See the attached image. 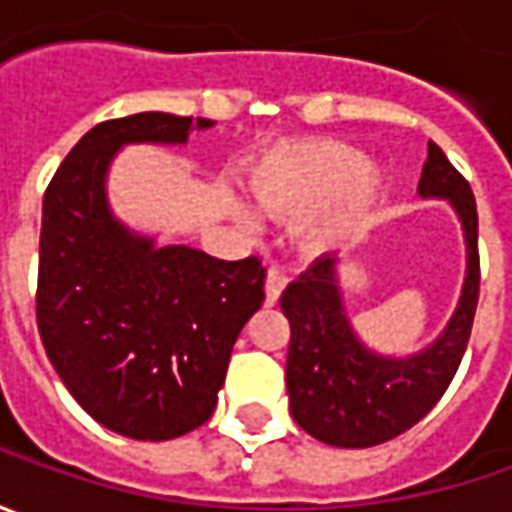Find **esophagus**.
<instances>
[{
    "label": "esophagus",
    "instance_id": "obj_1",
    "mask_svg": "<svg viewBox=\"0 0 512 512\" xmlns=\"http://www.w3.org/2000/svg\"><path fill=\"white\" fill-rule=\"evenodd\" d=\"M285 285H287L285 273H282V270H276V267H270V270H267V279H265L267 305H276V302H279V296H282Z\"/></svg>",
    "mask_w": 512,
    "mask_h": 512
}]
</instances>
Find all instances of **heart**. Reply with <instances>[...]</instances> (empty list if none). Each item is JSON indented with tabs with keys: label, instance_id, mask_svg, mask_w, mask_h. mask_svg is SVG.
Returning a JSON list of instances; mask_svg holds the SVG:
<instances>
[{
	"label": "heart",
	"instance_id": "1",
	"mask_svg": "<svg viewBox=\"0 0 512 512\" xmlns=\"http://www.w3.org/2000/svg\"><path fill=\"white\" fill-rule=\"evenodd\" d=\"M250 190L256 205L270 216H302L322 204L307 233L313 242L330 245L362 225L382 190V176L364 165L362 150L353 145L310 139L267 156Z\"/></svg>",
	"mask_w": 512,
	"mask_h": 512
}]
</instances>
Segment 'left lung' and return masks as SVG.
Returning <instances> with one entry per match:
<instances>
[{"mask_svg":"<svg viewBox=\"0 0 512 512\" xmlns=\"http://www.w3.org/2000/svg\"><path fill=\"white\" fill-rule=\"evenodd\" d=\"M419 193L447 199L467 242L462 299L444 333L407 359L367 350L344 316L336 256H319L282 293L290 322L285 382L296 424L333 447L390 442L424 419L453 382L479 305V213L459 170L430 142Z\"/></svg>","mask_w":512,"mask_h":512,"instance_id":"left-lung-1","label":"left lung"}]
</instances>
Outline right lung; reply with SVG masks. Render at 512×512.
Instances as JSON below:
<instances>
[{
    "instance_id": "1",
    "label": "right lung",
    "mask_w": 512,
    "mask_h": 512,
    "mask_svg": "<svg viewBox=\"0 0 512 512\" xmlns=\"http://www.w3.org/2000/svg\"><path fill=\"white\" fill-rule=\"evenodd\" d=\"M190 128V116L156 110L108 119L73 145L42 199L45 353L88 416L139 442H168L213 416L236 336L265 302L259 256L225 262L187 245L156 247L110 213L116 150L185 145Z\"/></svg>"
}]
</instances>
